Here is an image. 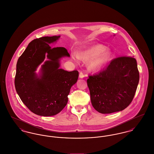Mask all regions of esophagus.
Returning a JSON list of instances; mask_svg holds the SVG:
<instances>
[{
  "instance_id": "esophagus-1",
  "label": "esophagus",
  "mask_w": 154,
  "mask_h": 154,
  "mask_svg": "<svg viewBox=\"0 0 154 154\" xmlns=\"http://www.w3.org/2000/svg\"><path fill=\"white\" fill-rule=\"evenodd\" d=\"M79 78H81V79L84 78V75L82 72H80V73H79Z\"/></svg>"
}]
</instances>
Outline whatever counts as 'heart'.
I'll list each match as a JSON object with an SVG mask.
<instances>
[{
  "label": "heart",
  "instance_id": "b5f03b06",
  "mask_svg": "<svg viewBox=\"0 0 154 154\" xmlns=\"http://www.w3.org/2000/svg\"><path fill=\"white\" fill-rule=\"evenodd\" d=\"M72 60L78 62L79 58L84 61H88V68L90 71H97L102 69L111 60L112 52L106 50V47L102 44L91 46L87 49L79 52L78 55L73 53Z\"/></svg>",
  "mask_w": 154,
  "mask_h": 154
}]
</instances>
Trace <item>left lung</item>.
Instances as JSON below:
<instances>
[{"label":"left lung","mask_w":154,"mask_h":154,"mask_svg":"<svg viewBox=\"0 0 154 154\" xmlns=\"http://www.w3.org/2000/svg\"><path fill=\"white\" fill-rule=\"evenodd\" d=\"M139 79L134 58L114 59L104 70L87 80L93 107L102 114L122 111L132 102Z\"/></svg>","instance_id":"obj_1"}]
</instances>
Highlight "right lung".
I'll return each instance as SVG.
<instances>
[{"label":"right lung","instance_id":"1","mask_svg":"<svg viewBox=\"0 0 154 154\" xmlns=\"http://www.w3.org/2000/svg\"><path fill=\"white\" fill-rule=\"evenodd\" d=\"M60 35L42 37L31 41L16 65L14 85L21 101L32 113L52 116L61 112L66 105L72 86L78 79V71L68 72L60 67V60L70 55L63 47L52 48ZM45 57L48 60L38 66Z\"/></svg>","mask_w":154,"mask_h":154}]
</instances>
